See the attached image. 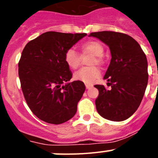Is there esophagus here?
I'll use <instances>...</instances> for the list:
<instances>
[{"label": "esophagus", "instance_id": "34e87169", "mask_svg": "<svg viewBox=\"0 0 158 158\" xmlns=\"http://www.w3.org/2000/svg\"><path fill=\"white\" fill-rule=\"evenodd\" d=\"M85 87L86 89H90V88L93 87V85H89V84H85Z\"/></svg>", "mask_w": 158, "mask_h": 158}]
</instances>
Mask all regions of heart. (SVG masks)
<instances>
[{
    "mask_svg": "<svg viewBox=\"0 0 158 158\" xmlns=\"http://www.w3.org/2000/svg\"><path fill=\"white\" fill-rule=\"evenodd\" d=\"M80 50L82 54H90L94 55L92 61V65L101 64L103 62L102 55L104 54V48L98 41H87L81 45ZM65 61L67 65L73 69H77L81 63V56L73 49H69L65 53ZM100 69L96 66L81 68L74 73V78L77 81L85 84H91L100 77Z\"/></svg>",
    "mask_w": 158,
    "mask_h": 158,
    "instance_id": "1",
    "label": "heart"
}]
</instances>
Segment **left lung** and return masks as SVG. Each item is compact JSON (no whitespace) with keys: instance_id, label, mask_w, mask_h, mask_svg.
<instances>
[{"instance_id":"left-lung-1","label":"left lung","mask_w":158,"mask_h":158,"mask_svg":"<svg viewBox=\"0 0 158 158\" xmlns=\"http://www.w3.org/2000/svg\"><path fill=\"white\" fill-rule=\"evenodd\" d=\"M109 47L111 59L104 79L110 90L96 85L99 96L96 107L103 118L111 121L126 120L140 105L148 84V63L138 42L126 34L115 31L93 32Z\"/></svg>"}]
</instances>
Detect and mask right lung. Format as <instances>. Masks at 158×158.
I'll list each match as a JSON object with an SVG mask.
<instances>
[{
  "instance_id": "add662e5",
  "label": "right lung",
  "mask_w": 158,
  "mask_h": 158,
  "mask_svg": "<svg viewBox=\"0 0 158 158\" xmlns=\"http://www.w3.org/2000/svg\"><path fill=\"white\" fill-rule=\"evenodd\" d=\"M87 35L47 31L27 43L19 62V77L31 111L41 120L61 124L74 116L85 90L72 73L65 53Z\"/></svg>"
}]
</instances>
